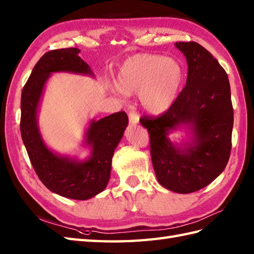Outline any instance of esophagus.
Listing matches in <instances>:
<instances>
[{
    "label": "esophagus",
    "instance_id": "34e87169",
    "mask_svg": "<svg viewBox=\"0 0 254 254\" xmlns=\"http://www.w3.org/2000/svg\"><path fill=\"white\" fill-rule=\"evenodd\" d=\"M128 117H129V122H130L131 124H137L139 122V116L136 112H134L133 110H130L129 111V114H128Z\"/></svg>",
    "mask_w": 254,
    "mask_h": 254
}]
</instances>
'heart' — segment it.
I'll use <instances>...</instances> for the list:
<instances>
[{"instance_id":"b5f03b06","label":"heart","mask_w":254,"mask_h":254,"mask_svg":"<svg viewBox=\"0 0 254 254\" xmlns=\"http://www.w3.org/2000/svg\"><path fill=\"white\" fill-rule=\"evenodd\" d=\"M184 77V67L177 61L162 55L137 54L121 66L117 87L125 94H138L145 111L159 114L177 99Z\"/></svg>"}]
</instances>
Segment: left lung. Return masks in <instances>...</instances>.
Segmentation results:
<instances>
[{
    "instance_id": "left-lung-1",
    "label": "left lung",
    "mask_w": 254,
    "mask_h": 254,
    "mask_svg": "<svg viewBox=\"0 0 254 254\" xmlns=\"http://www.w3.org/2000/svg\"><path fill=\"white\" fill-rule=\"evenodd\" d=\"M187 59L185 88L159 116L143 115L151 160L159 183L178 193H191L211 184L226 167L232 151L234 109L226 71L201 44L176 42ZM188 125L195 137L185 149L175 147L168 131Z\"/></svg>"
}]
</instances>
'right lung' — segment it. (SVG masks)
<instances>
[{"label":"right lung","instance_id":"add662e5","mask_svg":"<svg viewBox=\"0 0 254 254\" xmlns=\"http://www.w3.org/2000/svg\"><path fill=\"white\" fill-rule=\"evenodd\" d=\"M79 52L76 48L51 50L37 62L21 91L20 132L33 170L42 184L65 198L87 200L103 191L109 183L112 157L128 124L126 113L117 112L91 122L86 141L91 145L92 153L84 162L54 154L42 141L37 126L38 104L51 72L92 75L89 65L78 56Z\"/></svg>","mask_w":254,"mask_h":254}]
</instances>
